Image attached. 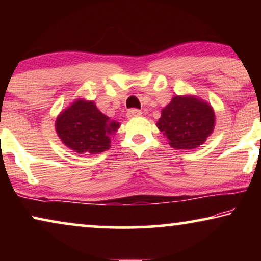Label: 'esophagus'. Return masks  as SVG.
<instances>
[{
	"label": "esophagus",
	"instance_id": "1",
	"mask_svg": "<svg viewBox=\"0 0 261 261\" xmlns=\"http://www.w3.org/2000/svg\"><path fill=\"white\" fill-rule=\"evenodd\" d=\"M141 110L139 109H130L127 112V117L128 119H133V117H137V116H141Z\"/></svg>",
	"mask_w": 261,
	"mask_h": 261
}]
</instances>
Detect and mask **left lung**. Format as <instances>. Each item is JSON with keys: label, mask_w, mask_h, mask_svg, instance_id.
Here are the masks:
<instances>
[{"label": "left lung", "mask_w": 261, "mask_h": 261, "mask_svg": "<svg viewBox=\"0 0 261 261\" xmlns=\"http://www.w3.org/2000/svg\"><path fill=\"white\" fill-rule=\"evenodd\" d=\"M215 120L210 103L194 95H176L162 109L156 127L165 135L171 147L194 149L212 135Z\"/></svg>", "instance_id": "obj_1"}]
</instances>
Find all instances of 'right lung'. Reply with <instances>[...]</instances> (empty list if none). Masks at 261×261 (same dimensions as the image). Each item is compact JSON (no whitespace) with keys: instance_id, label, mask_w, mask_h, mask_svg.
<instances>
[{"instance_id":"1","label":"right lung","mask_w":261,"mask_h":261,"mask_svg":"<svg viewBox=\"0 0 261 261\" xmlns=\"http://www.w3.org/2000/svg\"><path fill=\"white\" fill-rule=\"evenodd\" d=\"M120 122L99 112L94 101L77 98L59 113L56 132L60 141L73 152L98 154L110 148V138Z\"/></svg>"}]
</instances>
